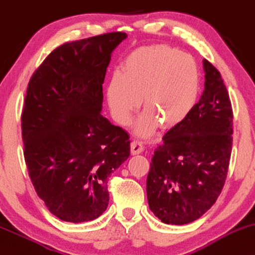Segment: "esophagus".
Segmentation results:
<instances>
[{
	"label": "esophagus",
	"mask_w": 255,
	"mask_h": 255,
	"mask_svg": "<svg viewBox=\"0 0 255 255\" xmlns=\"http://www.w3.org/2000/svg\"><path fill=\"white\" fill-rule=\"evenodd\" d=\"M143 151V145L142 142L139 140H134L131 141L130 143V153L131 154H139V153H141Z\"/></svg>",
	"instance_id": "34e87169"
}]
</instances>
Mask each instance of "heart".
Here are the masks:
<instances>
[{
  "label": "heart",
  "instance_id": "b5f03b06",
  "mask_svg": "<svg viewBox=\"0 0 255 255\" xmlns=\"http://www.w3.org/2000/svg\"><path fill=\"white\" fill-rule=\"evenodd\" d=\"M201 87V73L194 58L167 45L137 48L128 56L121 73L107 87L113 118L127 126L141 104L146 113L137 121L141 135H151L161 124L170 129L188 118Z\"/></svg>",
  "mask_w": 255,
  "mask_h": 255
}]
</instances>
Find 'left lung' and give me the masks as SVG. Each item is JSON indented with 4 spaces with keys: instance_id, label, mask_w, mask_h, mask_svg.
<instances>
[{
    "instance_id": "1",
    "label": "left lung",
    "mask_w": 255,
    "mask_h": 255,
    "mask_svg": "<svg viewBox=\"0 0 255 255\" xmlns=\"http://www.w3.org/2000/svg\"><path fill=\"white\" fill-rule=\"evenodd\" d=\"M204 91L188 118L154 151L147 176L149 209L167 225H186L216 202L228 174L233 109L221 73L203 60Z\"/></svg>"
}]
</instances>
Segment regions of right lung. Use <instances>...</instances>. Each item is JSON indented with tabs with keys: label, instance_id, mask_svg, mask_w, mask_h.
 Segmentation results:
<instances>
[{
	"label": "right lung",
	"instance_id": "1",
	"mask_svg": "<svg viewBox=\"0 0 255 255\" xmlns=\"http://www.w3.org/2000/svg\"><path fill=\"white\" fill-rule=\"evenodd\" d=\"M127 34L112 32L60 45L29 79L23 155L36 194L66 222L106 211L108 179L130 154L129 135L100 114L110 54Z\"/></svg>",
	"mask_w": 255,
	"mask_h": 255
}]
</instances>
